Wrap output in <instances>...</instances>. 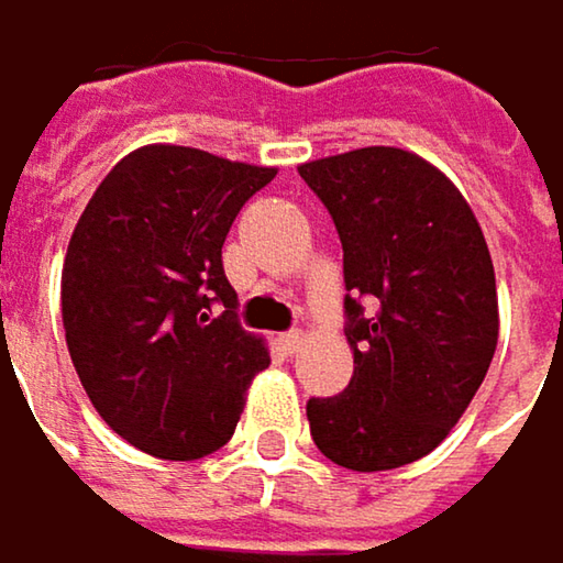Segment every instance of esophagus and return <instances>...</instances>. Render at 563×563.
<instances>
[{"instance_id":"obj_1","label":"esophagus","mask_w":563,"mask_h":563,"mask_svg":"<svg viewBox=\"0 0 563 563\" xmlns=\"http://www.w3.org/2000/svg\"><path fill=\"white\" fill-rule=\"evenodd\" d=\"M278 344H282V351H285V354H298V351H301V344H305V334H301V331H288V334H282V338H278Z\"/></svg>"}]
</instances>
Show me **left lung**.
<instances>
[{"instance_id":"left-lung-1","label":"left lung","mask_w":563,"mask_h":563,"mask_svg":"<svg viewBox=\"0 0 563 563\" xmlns=\"http://www.w3.org/2000/svg\"><path fill=\"white\" fill-rule=\"evenodd\" d=\"M344 245V394L308 400L314 445L354 472L432 452L482 387L498 344V291L482 225L455 183L400 146L298 166ZM357 297L372 305L363 318Z\"/></svg>"}]
</instances>
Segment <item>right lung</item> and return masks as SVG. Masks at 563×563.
<instances>
[{
  "mask_svg": "<svg viewBox=\"0 0 563 563\" xmlns=\"http://www.w3.org/2000/svg\"><path fill=\"white\" fill-rule=\"evenodd\" d=\"M275 166L196 146L131 150L85 206L62 265L71 364L101 420L156 459L222 449L272 364L235 321L222 242ZM212 300L227 311L212 319Z\"/></svg>",
  "mask_w": 563,
  "mask_h": 563,
  "instance_id": "1",
  "label": "right lung"
}]
</instances>
